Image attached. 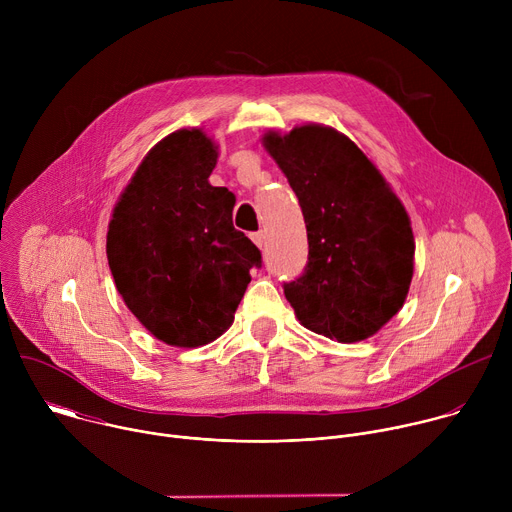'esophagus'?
I'll return each mask as SVG.
<instances>
[{
  "mask_svg": "<svg viewBox=\"0 0 512 512\" xmlns=\"http://www.w3.org/2000/svg\"><path fill=\"white\" fill-rule=\"evenodd\" d=\"M251 239H253V243H255L259 249L265 245V233H263V231H259V233H253V235H251Z\"/></svg>",
  "mask_w": 512,
  "mask_h": 512,
  "instance_id": "1",
  "label": "esophagus"
}]
</instances>
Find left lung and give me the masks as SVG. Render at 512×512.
I'll list each match as a JSON object with an SVG mask.
<instances>
[{
  "instance_id": "left-lung-1",
  "label": "left lung",
  "mask_w": 512,
  "mask_h": 512,
  "mask_svg": "<svg viewBox=\"0 0 512 512\" xmlns=\"http://www.w3.org/2000/svg\"><path fill=\"white\" fill-rule=\"evenodd\" d=\"M267 154L296 192L308 231L304 275L283 285L300 324L344 344L377 334L405 304L415 239L379 168L334 127L267 131Z\"/></svg>"
}]
</instances>
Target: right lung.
I'll return each instance as SVG.
<instances>
[{
  "mask_svg": "<svg viewBox=\"0 0 512 512\" xmlns=\"http://www.w3.org/2000/svg\"><path fill=\"white\" fill-rule=\"evenodd\" d=\"M218 145L182 127L145 154L123 188L107 231L119 296L158 340L196 348L225 334L261 265L233 227L235 194L212 186Z\"/></svg>",
  "mask_w": 512,
  "mask_h": 512,
  "instance_id": "1",
  "label": "right lung"
}]
</instances>
